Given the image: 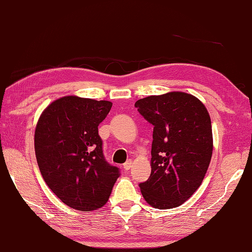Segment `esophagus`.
Segmentation results:
<instances>
[{
    "mask_svg": "<svg viewBox=\"0 0 252 252\" xmlns=\"http://www.w3.org/2000/svg\"><path fill=\"white\" fill-rule=\"evenodd\" d=\"M131 165H132V161H131V160H128L127 162L124 163V169H125L126 171H128V170H129V169L131 168Z\"/></svg>",
    "mask_w": 252,
    "mask_h": 252,
    "instance_id": "esophagus-1",
    "label": "esophagus"
}]
</instances>
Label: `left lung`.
I'll use <instances>...</instances> for the list:
<instances>
[{"label":"left lung","instance_id":"obj_1","mask_svg":"<svg viewBox=\"0 0 252 252\" xmlns=\"http://www.w3.org/2000/svg\"><path fill=\"white\" fill-rule=\"evenodd\" d=\"M138 112L154 125L151 173L140 183L150 206L178 207L200 188L213 154L211 117L192 94L168 92L135 103Z\"/></svg>","mask_w":252,"mask_h":252}]
</instances>
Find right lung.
<instances>
[{"instance_id": "right-lung-1", "label": "right lung", "mask_w": 252, "mask_h": 252, "mask_svg": "<svg viewBox=\"0 0 252 252\" xmlns=\"http://www.w3.org/2000/svg\"><path fill=\"white\" fill-rule=\"evenodd\" d=\"M110 101L75 95L51 102L35 129V154L45 182L71 208L92 212L110 198L120 171L103 156L98 136Z\"/></svg>"}]
</instances>
